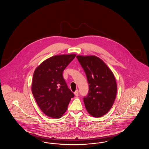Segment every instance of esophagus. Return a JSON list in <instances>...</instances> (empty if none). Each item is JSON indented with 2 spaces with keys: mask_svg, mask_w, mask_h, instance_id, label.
<instances>
[{
  "mask_svg": "<svg viewBox=\"0 0 149 149\" xmlns=\"http://www.w3.org/2000/svg\"><path fill=\"white\" fill-rule=\"evenodd\" d=\"M74 94H75V95L76 97H78V95H79V91H78V90H76V91L74 92Z\"/></svg>",
  "mask_w": 149,
  "mask_h": 149,
  "instance_id": "34e87169",
  "label": "esophagus"
}]
</instances>
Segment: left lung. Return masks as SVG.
<instances>
[{
  "instance_id": "8db88e82",
  "label": "left lung",
  "mask_w": 149,
  "mask_h": 149,
  "mask_svg": "<svg viewBox=\"0 0 149 149\" xmlns=\"http://www.w3.org/2000/svg\"><path fill=\"white\" fill-rule=\"evenodd\" d=\"M85 71L89 92L83 100L88 112L100 117L111 109L117 95V83L112 71L95 56H77Z\"/></svg>"
}]
</instances>
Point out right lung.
<instances>
[{
  "label": "right lung",
  "instance_id": "1",
  "mask_svg": "<svg viewBox=\"0 0 149 149\" xmlns=\"http://www.w3.org/2000/svg\"><path fill=\"white\" fill-rule=\"evenodd\" d=\"M75 56V54H69L51 57L34 72L32 92L40 108L50 117L60 118L66 112L71 98L74 97L63 74Z\"/></svg>",
  "mask_w": 149,
  "mask_h": 149
}]
</instances>
